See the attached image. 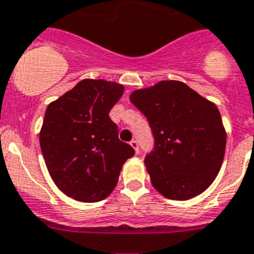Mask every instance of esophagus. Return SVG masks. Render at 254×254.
<instances>
[{
  "mask_svg": "<svg viewBox=\"0 0 254 254\" xmlns=\"http://www.w3.org/2000/svg\"><path fill=\"white\" fill-rule=\"evenodd\" d=\"M130 146L133 147L134 151H135V152L138 153V150H139V147H138V142H137V140H135V139L131 140V142H130Z\"/></svg>",
  "mask_w": 254,
  "mask_h": 254,
  "instance_id": "34e87169",
  "label": "esophagus"
}]
</instances>
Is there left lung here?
Instances as JSON below:
<instances>
[{
    "mask_svg": "<svg viewBox=\"0 0 254 254\" xmlns=\"http://www.w3.org/2000/svg\"><path fill=\"white\" fill-rule=\"evenodd\" d=\"M129 98L155 137V150L144 160L153 189L172 200L204 192L219 173L226 150L216 104L177 80L137 89Z\"/></svg>",
    "mask_w": 254,
    "mask_h": 254,
    "instance_id": "left-lung-1",
    "label": "left lung"
}]
</instances>
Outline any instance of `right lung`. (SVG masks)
Masks as SVG:
<instances>
[{"mask_svg": "<svg viewBox=\"0 0 254 254\" xmlns=\"http://www.w3.org/2000/svg\"><path fill=\"white\" fill-rule=\"evenodd\" d=\"M123 93L124 85L114 81L85 78L46 108L40 130L45 164L57 187L72 199H106L134 155L108 116Z\"/></svg>", "mask_w": 254, "mask_h": 254, "instance_id": "right-lung-1", "label": "right lung"}]
</instances>
